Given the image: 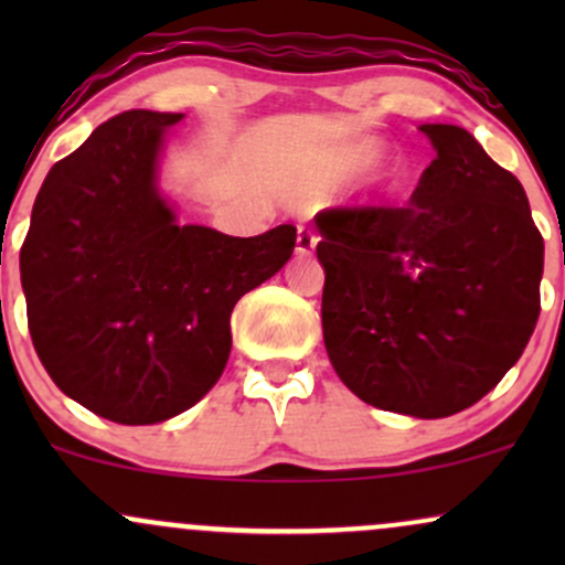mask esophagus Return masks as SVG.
I'll use <instances>...</instances> for the list:
<instances>
[{"label":"esophagus","instance_id":"esophagus-1","mask_svg":"<svg viewBox=\"0 0 565 565\" xmlns=\"http://www.w3.org/2000/svg\"><path fill=\"white\" fill-rule=\"evenodd\" d=\"M316 244H319V236H316V233L310 228H305V225H300V228H297V242H295L297 255H300V257L310 255V252L316 249Z\"/></svg>","mask_w":565,"mask_h":565}]
</instances>
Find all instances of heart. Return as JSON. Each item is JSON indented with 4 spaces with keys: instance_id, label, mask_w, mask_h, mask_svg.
<instances>
[{
    "instance_id": "heart-1",
    "label": "heart",
    "mask_w": 565,
    "mask_h": 565,
    "mask_svg": "<svg viewBox=\"0 0 565 565\" xmlns=\"http://www.w3.org/2000/svg\"><path fill=\"white\" fill-rule=\"evenodd\" d=\"M380 151H382V148H380L377 140L359 142V146L350 148V151L345 153V159H342V167H345V170H350V172L364 170L366 164H372V161L380 157Z\"/></svg>"
}]
</instances>
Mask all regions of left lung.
<instances>
[{
  "instance_id": "obj_1",
  "label": "left lung",
  "mask_w": 565,
  "mask_h": 565,
  "mask_svg": "<svg viewBox=\"0 0 565 565\" xmlns=\"http://www.w3.org/2000/svg\"><path fill=\"white\" fill-rule=\"evenodd\" d=\"M436 159L406 206L316 215L323 345L385 412L440 419L494 391L540 319L544 242L518 178L468 129L423 125Z\"/></svg>"
}]
</instances>
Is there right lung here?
Masks as SVG:
<instances>
[{
  "mask_svg": "<svg viewBox=\"0 0 565 565\" xmlns=\"http://www.w3.org/2000/svg\"><path fill=\"white\" fill-rule=\"evenodd\" d=\"M183 114L108 119L39 188L21 249L29 332L68 398L119 425L199 404L231 355V313L287 265L297 231L183 225L159 161Z\"/></svg>",
  "mask_w": 565,
  "mask_h": 565,
  "instance_id": "1",
  "label": "right lung"
}]
</instances>
